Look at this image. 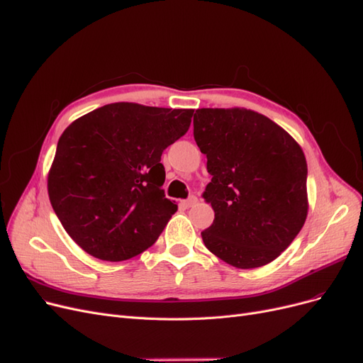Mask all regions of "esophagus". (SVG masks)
I'll return each mask as SVG.
<instances>
[{
    "mask_svg": "<svg viewBox=\"0 0 363 363\" xmlns=\"http://www.w3.org/2000/svg\"><path fill=\"white\" fill-rule=\"evenodd\" d=\"M198 202V198L196 196H189L187 199H184V201H182V206L184 207V208H189V207H194L195 204Z\"/></svg>",
    "mask_w": 363,
    "mask_h": 363,
    "instance_id": "esophagus-1",
    "label": "esophagus"
}]
</instances>
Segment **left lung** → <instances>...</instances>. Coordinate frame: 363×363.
Here are the masks:
<instances>
[{"label": "left lung", "instance_id": "8db88e82", "mask_svg": "<svg viewBox=\"0 0 363 363\" xmlns=\"http://www.w3.org/2000/svg\"><path fill=\"white\" fill-rule=\"evenodd\" d=\"M194 137L207 156L214 210L201 232L226 264L250 269L284 252L308 213L307 161L299 144L267 116L245 108H198Z\"/></svg>", "mask_w": 363, "mask_h": 363}]
</instances>
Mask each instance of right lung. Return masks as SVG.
I'll list each match as a JSON object with an SVG mask.
<instances>
[{
	"mask_svg": "<svg viewBox=\"0 0 363 363\" xmlns=\"http://www.w3.org/2000/svg\"><path fill=\"white\" fill-rule=\"evenodd\" d=\"M194 110L114 103L72 122L48 177L67 234L101 260L119 262L155 244L177 211L165 198L162 152L183 137Z\"/></svg>",
	"mask_w": 363,
	"mask_h": 363,
	"instance_id": "right-lung-1",
	"label": "right lung"
}]
</instances>
